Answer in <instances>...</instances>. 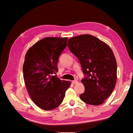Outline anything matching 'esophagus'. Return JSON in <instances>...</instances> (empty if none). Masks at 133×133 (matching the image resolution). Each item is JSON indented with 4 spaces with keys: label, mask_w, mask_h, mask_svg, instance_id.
<instances>
[{
    "label": "esophagus",
    "mask_w": 133,
    "mask_h": 133,
    "mask_svg": "<svg viewBox=\"0 0 133 133\" xmlns=\"http://www.w3.org/2000/svg\"><path fill=\"white\" fill-rule=\"evenodd\" d=\"M78 83V82L77 80H73V81H72V83L73 84H77Z\"/></svg>",
    "instance_id": "1"
}]
</instances>
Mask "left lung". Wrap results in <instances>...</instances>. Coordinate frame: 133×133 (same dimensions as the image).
I'll use <instances>...</instances> for the list:
<instances>
[{"label":"left lung","mask_w":133,"mask_h":133,"mask_svg":"<svg viewBox=\"0 0 133 133\" xmlns=\"http://www.w3.org/2000/svg\"><path fill=\"white\" fill-rule=\"evenodd\" d=\"M68 43L86 74L81 80L85 92L79 95L80 99L90 105L102 104L111 95L117 81V63L112 49L105 42L89 34L72 37Z\"/></svg>","instance_id":"left-lung-1"}]
</instances>
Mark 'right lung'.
Wrapping results in <instances>:
<instances>
[{"label":"right lung","mask_w":133,"mask_h":133,"mask_svg":"<svg viewBox=\"0 0 133 133\" xmlns=\"http://www.w3.org/2000/svg\"><path fill=\"white\" fill-rule=\"evenodd\" d=\"M67 37H46L26 52L23 65L25 84L35 105L45 111L59 107L70 82L52 75L58 72L59 56L66 47Z\"/></svg>","instance_id":"1"}]
</instances>
